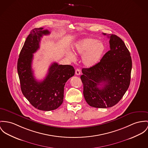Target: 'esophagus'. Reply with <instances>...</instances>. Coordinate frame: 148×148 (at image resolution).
Here are the masks:
<instances>
[{
    "mask_svg": "<svg viewBox=\"0 0 148 148\" xmlns=\"http://www.w3.org/2000/svg\"><path fill=\"white\" fill-rule=\"evenodd\" d=\"M75 74L77 75H79L80 74V70L79 69H77L75 70Z\"/></svg>",
    "mask_w": 148,
    "mask_h": 148,
    "instance_id": "obj_1",
    "label": "esophagus"
}]
</instances>
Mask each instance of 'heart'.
<instances>
[{
	"label": "heart",
	"mask_w": 148,
	"mask_h": 148,
	"mask_svg": "<svg viewBox=\"0 0 148 148\" xmlns=\"http://www.w3.org/2000/svg\"><path fill=\"white\" fill-rule=\"evenodd\" d=\"M104 51L105 46L102 42L93 38L81 39L73 47L74 54L75 55L83 56V62L88 68L92 67L98 63ZM66 55L71 61H75V56L72 52H68Z\"/></svg>",
	"instance_id": "b5f03b06"
}]
</instances>
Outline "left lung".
Here are the masks:
<instances>
[{
    "label": "left lung",
    "instance_id": "1",
    "mask_svg": "<svg viewBox=\"0 0 148 148\" xmlns=\"http://www.w3.org/2000/svg\"><path fill=\"white\" fill-rule=\"evenodd\" d=\"M108 36L110 49L95 66L82 69L83 75L80 76L86 102L97 108H110L116 104L130 84V53L119 37L114 34ZM99 85L102 87L99 88Z\"/></svg>",
    "mask_w": 148,
    "mask_h": 148
}]
</instances>
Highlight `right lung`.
Segmentation results:
<instances>
[{
	"label": "right lung",
	"mask_w": 148,
	"mask_h": 148,
	"mask_svg": "<svg viewBox=\"0 0 148 148\" xmlns=\"http://www.w3.org/2000/svg\"><path fill=\"white\" fill-rule=\"evenodd\" d=\"M49 34L48 30H43V27L32 30L24 43L17 61L23 95L34 107L43 111L56 109L62 104L65 84L75 73L73 66L53 62L43 81L38 82L34 78L32 67L33 53L40 47L41 38Z\"/></svg>",
	"instance_id": "right-lung-1"
}]
</instances>
